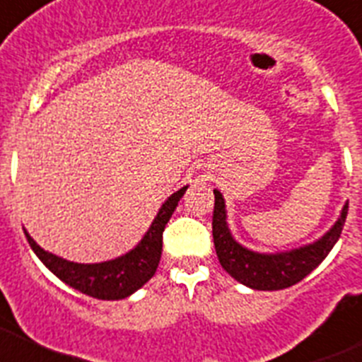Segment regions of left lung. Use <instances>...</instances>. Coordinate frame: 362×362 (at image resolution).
Returning <instances> with one entry per match:
<instances>
[{
	"label": "left lung",
	"mask_w": 362,
	"mask_h": 362,
	"mask_svg": "<svg viewBox=\"0 0 362 362\" xmlns=\"http://www.w3.org/2000/svg\"><path fill=\"white\" fill-rule=\"evenodd\" d=\"M214 196H216V203H214L212 235L221 267L238 283L252 290H263V292L288 288L303 281L311 270L317 269L338 242L346 214H349V203H345L338 221L332 224L331 230L325 231L318 240L311 244L300 245L290 251L258 252L235 240L228 226L226 203H224L223 194L214 189Z\"/></svg>",
	"instance_id": "left-lung-1"
}]
</instances>
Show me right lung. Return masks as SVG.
I'll list each match as a JSON object with an SVG mask.
<instances>
[{"instance_id": "add662e5", "label": "right lung", "mask_w": 362, "mask_h": 362, "mask_svg": "<svg viewBox=\"0 0 362 362\" xmlns=\"http://www.w3.org/2000/svg\"><path fill=\"white\" fill-rule=\"evenodd\" d=\"M187 187L189 185H184L182 189H178L163 203L156 219L150 224L148 231L143 235L141 240L131 251L115 259H107V262H70V259L42 249L26 230H24V235H26L28 242H30L31 249L38 256V259L65 285L72 286L74 290H79L81 293H86L93 299H125V297L138 292L156 274L157 265L160 262V252H163V231Z\"/></svg>"}]
</instances>
